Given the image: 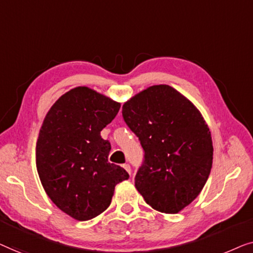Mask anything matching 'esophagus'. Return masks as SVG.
<instances>
[{
	"label": "esophagus",
	"instance_id": "1",
	"mask_svg": "<svg viewBox=\"0 0 253 253\" xmlns=\"http://www.w3.org/2000/svg\"><path fill=\"white\" fill-rule=\"evenodd\" d=\"M123 167H124V169H125L127 170V172H128V174H129V175H130V174H131V170H130V166H129V165H128V164H124V165H123Z\"/></svg>",
	"mask_w": 253,
	"mask_h": 253
}]
</instances>
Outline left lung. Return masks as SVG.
I'll use <instances>...</instances> for the list:
<instances>
[{
    "mask_svg": "<svg viewBox=\"0 0 253 253\" xmlns=\"http://www.w3.org/2000/svg\"><path fill=\"white\" fill-rule=\"evenodd\" d=\"M123 117L144 150L137 191L159 212H180L198 196L212 169L211 131L202 113L173 87L156 84L128 99Z\"/></svg>",
    "mask_w": 253,
    "mask_h": 253,
    "instance_id": "1",
    "label": "left lung"
}]
</instances>
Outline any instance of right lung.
Instances as JSON below:
<instances>
[{
	"instance_id": "right-lung-1",
	"label": "right lung",
	"mask_w": 253,
	"mask_h": 253,
	"mask_svg": "<svg viewBox=\"0 0 253 253\" xmlns=\"http://www.w3.org/2000/svg\"><path fill=\"white\" fill-rule=\"evenodd\" d=\"M120 103L88 87L60 96L49 110L37 142V169L49 198L79 221L109 208L116 184L129 175L108 162L111 150L101 130Z\"/></svg>"
}]
</instances>
